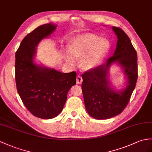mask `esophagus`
<instances>
[{"instance_id": "obj_1", "label": "esophagus", "mask_w": 152, "mask_h": 152, "mask_svg": "<svg viewBox=\"0 0 152 152\" xmlns=\"http://www.w3.org/2000/svg\"><path fill=\"white\" fill-rule=\"evenodd\" d=\"M82 82H83V79H82V76H80V75L77 76V77H76V82H77V84H81V83H82Z\"/></svg>"}]
</instances>
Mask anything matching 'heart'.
Masks as SVG:
<instances>
[{"instance_id":"b5f03b06","label":"heart","mask_w":152,"mask_h":152,"mask_svg":"<svg viewBox=\"0 0 152 152\" xmlns=\"http://www.w3.org/2000/svg\"><path fill=\"white\" fill-rule=\"evenodd\" d=\"M110 43L105 38H99L92 34L77 36L69 42L68 50L65 54L66 61L75 65L76 58H80V65L84 70L96 67L101 59L107 54Z\"/></svg>"}]
</instances>
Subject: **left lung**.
Here are the masks:
<instances>
[{"label": "left lung", "mask_w": 152, "mask_h": 152, "mask_svg": "<svg viewBox=\"0 0 152 152\" xmlns=\"http://www.w3.org/2000/svg\"><path fill=\"white\" fill-rule=\"evenodd\" d=\"M112 29L118 39L114 54L106 63L82 75L85 106L90 116L98 120L112 118L124 111L138 77L137 54L131 40L121 28L113 26ZM114 62L122 66L128 79L126 87L121 91L113 89L108 79V69Z\"/></svg>", "instance_id": "8db88e82"}]
</instances>
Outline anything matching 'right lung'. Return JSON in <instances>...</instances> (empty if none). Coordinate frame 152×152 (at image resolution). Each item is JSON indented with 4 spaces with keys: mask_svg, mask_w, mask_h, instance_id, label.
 I'll return each mask as SVG.
<instances>
[{
    "mask_svg": "<svg viewBox=\"0 0 152 152\" xmlns=\"http://www.w3.org/2000/svg\"><path fill=\"white\" fill-rule=\"evenodd\" d=\"M57 25L36 28L21 41L15 52L17 92L27 109L36 117L50 119L61 112L67 93L76 83V73H62L34 62L39 43L54 32Z\"/></svg>",
    "mask_w": 152,
    "mask_h": 152,
    "instance_id": "add662e5",
    "label": "right lung"
}]
</instances>
